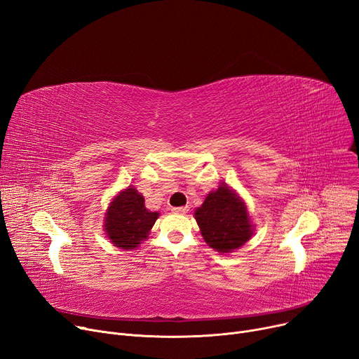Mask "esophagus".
<instances>
[{
    "instance_id": "obj_1",
    "label": "esophagus",
    "mask_w": 359,
    "mask_h": 359,
    "mask_svg": "<svg viewBox=\"0 0 359 359\" xmlns=\"http://www.w3.org/2000/svg\"><path fill=\"white\" fill-rule=\"evenodd\" d=\"M189 211V206H177V208H173V212L176 214H186Z\"/></svg>"
}]
</instances>
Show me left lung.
<instances>
[{"instance_id":"obj_1","label":"left lung","mask_w":359,"mask_h":359,"mask_svg":"<svg viewBox=\"0 0 359 359\" xmlns=\"http://www.w3.org/2000/svg\"><path fill=\"white\" fill-rule=\"evenodd\" d=\"M195 219L203 240L219 253L237 250L253 234L246 203L225 183L205 198L195 211Z\"/></svg>"}]
</instances>
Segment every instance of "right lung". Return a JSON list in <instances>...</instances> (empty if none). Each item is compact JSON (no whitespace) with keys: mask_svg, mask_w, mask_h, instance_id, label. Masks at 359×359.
<instances>
[{"mask_svg":"<svg viewBox=\"0 0 359 359\" xmlns=\"http://www.w3.org/2000/svg\"><path fill=\"white\" fill-rule=\"evenodd\" d=\"M158 215V212L148 211L144 196L129 186L110 202L103 227L116 248L134 250L148 237Z\"/></svg>","mask_w":359,"mask_h":359,"instance_id":"obj_1","label":"right lung"}]
</instances>
